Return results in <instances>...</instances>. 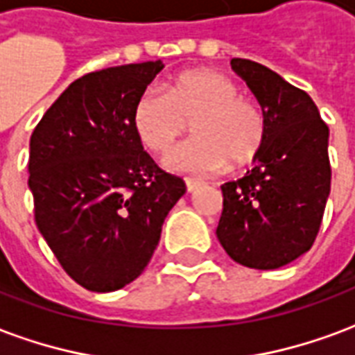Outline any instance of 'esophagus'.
<instances>
[{
    "label": "esophagus",
    "mask_w": 355,
    "mask_h": 355,
    "mask_svg": "<svg viewBox=\"0 0 355 355\" xmlns=\"http://www.w3.org/2000/svg\"><path fill=\"white\" fill-rule=\"evenodd\" d=\"M202 183L200 181H196V180H185V187H187L189 193H195L196 189L200 187Z\"/></svg>",
    "instance_id": "esophagus-1"
}]
</instances>
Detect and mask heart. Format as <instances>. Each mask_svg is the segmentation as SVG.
I'll return each mask as SVG.
<instances>
[{"label": "heart", "instance_id": "obj_1", "mask_svg": "<svg viewBox=\"0 0 355 355\" xmlns=\"http://www.w3.org/2000/svg\"><path fill=\"white\" fill-rule=\"evenodd\" d=\"M132 124L139 141L155 155L172 151L187 124L193 141L170 155L166 166L191 174L242 170L259 157L266 141V115L259 103L240 96L231 77L214 69H193L146 90L134 103Z\"/></svg>", "mask_w": 355, "mask_h": 355}]
</instances>
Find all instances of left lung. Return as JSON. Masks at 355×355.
<instances>
[{"label":"left lung","instance_id":"8db88e82","mask_svg":"<svg viewBox=\"0 0 355 355\" xmlns=\"http://www.w3.org/2000/svg\"><path fill=\"white\" fill-rule=\"evenodd\" d=\"M232 69L266 115V141L244 178L221 185L217 238L232 261L272 270L314 244L331 191L329 128L304 90L245 58Z\"/></svg>","mask_w":355,"mask_h":355}]
</instances>
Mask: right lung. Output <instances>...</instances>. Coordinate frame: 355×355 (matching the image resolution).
<instances>
[{"mask_svg": "<svg viewBox=\"0 0 355 355\" xmlns=\"http://www.w3.org/2000/svg\"><path fill=\"white\" fill-rule=\"evenodd\" d=\"M162 68L157 60L83 75L30 139L35 225L62 268L89 291L136 280L185 195L183 180L155 164L132 124L134 103Z\"/></svg>", "mask_w": 355, "mask_h": 355, "instance_id": "1", "label": "right lung"}]
</instances>
